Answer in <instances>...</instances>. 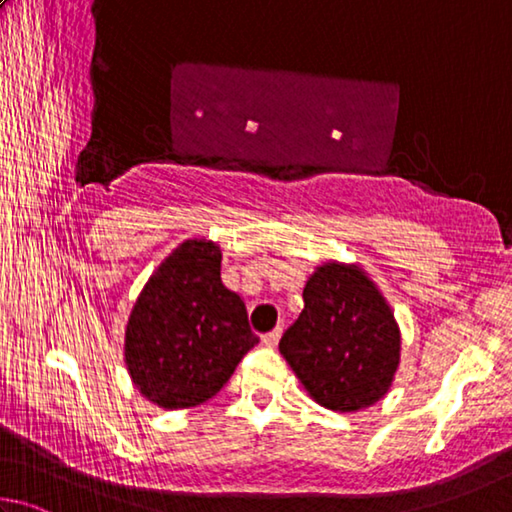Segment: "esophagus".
Segmentation results:
<instances>
[{"mask_svg": "<svg viewBox=\"0 0 512 512\" xmlns=\"http://www.w3.org/2000/svg\"><path fill=\"white\" fill-rule=\"evenodd\" d=\"M281 335H283V328H281V326H279V328H274L272 333H265V335H263V344H265V346H270V348H274L276 344H279Z\"/></svg>", "mask_w": 512, "mask_h": 512, "instance_id": "obj_1", "label": "esophagus"}]
</instances>
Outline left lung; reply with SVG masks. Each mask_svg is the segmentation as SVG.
<instances>
[{"label":"left lung","instance_id":"1","mask_svg":"<svg viewBox=\"0 0 512 512\" xmlns=\"http://www.w3.org/2000/svg\"><path fill=\"white\" fill-rule=\"evenodd\" d=\"M303 303L279 351L310 398L333 411H360L387 396L400 364V328L362 267L319 265Z\"/></svg>","mask_w":512,"mask_h":512}]
</instances>
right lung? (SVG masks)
<instances>
[{
    "label": "right lung",
    "instance_id": "add662e5",
    "mask_svg": "<svg viewBox=\"0 0 512 512\" xmlns=\"http://www.w3.org/2000/svg\"><path fill=\"white\" fill-rule=\"evenodd\" d=\"M211 240L179 245L143 285L125 328V366L143 398L164 409L202 405L258 344L247 308L220 279Z\"/></svg>",
    "mask_w": 512,
    "mask_h": 512
}]
</instances>
